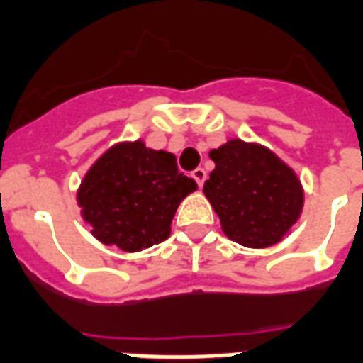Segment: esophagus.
Masks as SVG:
<instances>
[{
  "label": "esophagus",
  "instance_id": "esophagus-1",
  "mask_svg": "<svg viewBox=\"0 0 363 363\" xmlns=\"http://www.w3.org/2000/svg\"><path fill=\"white\" fill-rule=\"evenodd\" d=\"M192 179L196 182H198V186H203V182H206V179H207L206 169H201V167H198V169H194L192 171Z\"/></svg>",
  "mask_w": 363,
  "mask_h": 363
}]
</instances>
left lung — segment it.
<instances>
[{
    "mask_svg": "<svg viewBox=\"0 0 363 363\" xmlns=\"http://www.w3.org/2000/svg\"><path fill=\"white\" fill-rule=\"evenodd\" d=\"M215 169L203 194L220 218V228L240 245L264 249L291 232L304 206L297 173L270 148L230 138L213 148Z\"/></svg>",
    "mask_w": 363,
    "mask_h": 363,
    "instance_id": "left-lung-1",
    "label": "left lung"
}]
</instances>
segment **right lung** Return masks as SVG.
I'll return each mask as SVG.
<instances>
[{
    "mask_svg": "<svg viewBox=\"0 0 363 363\" xmlns=\"http://www.w3.org/2000/svg\"><path fill=\"white\" fill-rule=\"evenodd\" d=\"M196 190L171 152L137 138L110 146L91 165L76 200L99 242L137 253L169 238L177 207Z\"/></svg>",
    "mask_w": 363,
    "mask_h": 363,
    "instance_id": "obj_1",
    "label": "right lung"
}]
</instances>
